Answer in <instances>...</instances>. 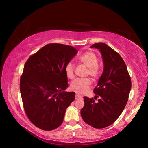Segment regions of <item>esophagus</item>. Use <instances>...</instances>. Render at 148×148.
<instances>
[{"label":"esophagus","mask_w":148,"mask_h":148,"mask_svg":"<svg viewBox=\"0 0 148 148\" xmlns=\"http://www.w3.org/2000/svg\"><path fill=\"white\" fill-rule=\"evenodd\" d=\"M82 97L80 96L79 95H76V100H79V99H82Z\"/></svg>","instance_id":"esophagus-1"}]
</instances>
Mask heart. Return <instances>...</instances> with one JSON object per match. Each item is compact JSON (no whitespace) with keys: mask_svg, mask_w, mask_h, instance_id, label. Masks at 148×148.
I'll return each instance as SVG.
<instances>
[{"mask_svg":"<svg viewBox=\"0 0 148 148\" xmlns=\"http://www.w3.org/2000/svg\"><path fill=\"white\" fill-rule=\"evenodd\" d=\"M80 62L87 67L86 75H89L92 78L96 79L99 76L100 69L98 65L99 59L96 55L91 51L86 52L78 57ZM74 64L69 62L65 66V74L67 77L72 79L74 77ZM91 85V80L89 77L77 78L71 84V89L77 94H84L89 89Z\"/></svg>","mask_w":148,"mask_h":148,"instance_id":"heart-1","label":"heart"}]
</instances>
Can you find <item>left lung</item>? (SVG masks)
Masks as SVG:
<instances>
[{"label": "left lung", "instance_id": "1", "mask_svg": "<svg viewBox=\"0 0 148 148\" xmlns=\"http://www.w3.org/2000/svg\"><path fill=\"white\" fill-rule=\"evenodd\" d=\"M91 47L101 52L104 70L93 90L97 95L94 99L84 97L85 104L80 113L87 124L103 129L114 123L123 111L131 89V79L118 53L104 43L94 44ZM98 97L99 99L95 102Z\"/></svg>", "mask_w": 148, "mask_h": 148}]
</instances>
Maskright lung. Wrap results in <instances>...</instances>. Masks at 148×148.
Masks as SVG:
<instances>
[{"mask_svg": "<svg viewBox=\"0 0 148 148\" xmlns=\"http://www.w3.org/2000/svg\"><path fill=\"white\" fill-rule=\"evenodd\" d=\"M77 51L71 46L48 44L25 64L20 92L25 112L38 128H58L66 108L74 101V92L64 91L69 86L64 69Z\"/></svg>", "mask_w": 148, "mask_h": 148, "instance_id": "obj_1", "label": "right lung"}]
</instances>
